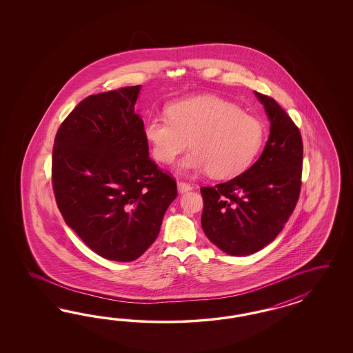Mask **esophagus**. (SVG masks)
Wrapping results in <instances>:
<instances>
[{
  "label": "esophagus",
  "mask_w": 353,
  "mask_h": 353,
  "mask_svg": "<svg viewBox=\"0 0 353 353\" xmlns=\"http://www.w3.org/2000/svg\"><path fill=\"white\" fill-rule=\"evenodd\" d=\"M177 186H179V192H189V190L192 189V185L188 183V182L180 181L177 183Z\"/></svg>",
  "instance_id": "obj_1"
}]
</instances>
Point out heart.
<instances>
[{
  "mask_svg": "<svg viewBox=\"0 0 353 353\" xmlns=\"http://www.w3.org/2000/svg\"><path fill=\"white\" fill-rule=\"evenodd\" d=\"M145 137L154 159L161 164H172L189 142L192 151L181 163L182 171H208L226 179L246 171L255 161L265 127L224 98L198 96L173 102L168 115H151Z\"/></svg>",
  "mask_w": 353,
  "mask_h": 353,
  "instance_id": "heart-1",
  "label": "heart"
}]
</instances>
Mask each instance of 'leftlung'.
<instances>
[{"label": "left lung", "instance_id": "left-lung-1", "mask_svg": "<svg viewBox=\"0 0 353 353\" xmlns=\"http://www.w3.org/2000/svg\"><path fill=\"white\" fill-rule=\"evenodd\" d=\"M270 120L256 163L233 180L202 186V228L232 256L255 254L282 230L299 199L303 141L296 124L274 98L255 92Z\"/></svg>", "mask_w": 353, "mask_h": 353}]
</instances>
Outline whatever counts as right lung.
I'll list each match as a JSON object with an SVG mask.
<instances>
[{
	"label": "right lung",
	"instance_id": "1",
	"mask_svg": "<svg viewBox=\"0 0 353 353\" xmlns=\"http://www.w3.org/2000/svg\"><path fill=\"white\" fill-rule=\"evenodd\" d=\"M141 86L86 97L54 139L52 183L65 224L114 261L139 259L157 239L177 183L149 157Z\"/></svg>",
	"mask_w": 353,
	"mask_h": 353
}]
</instances>
